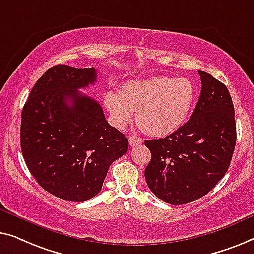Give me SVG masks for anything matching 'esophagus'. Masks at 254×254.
Wrapping results in <instances>:
<instances>
[{"label":"esophagus","mask_w":254,"mask_h":254,"mask_svg":"<svg viewBox=\"0 0 254 254\" xmlns=\"http://www.w3.org/2000/svg\"><path fill=\"white\" fill-rule=\"evenodd\" d=\"M128 142H130L131 146H137L139 144H141L142 139L137 137H128Z\"/></svg>","instance_id":"obj_1"}]
</instances>
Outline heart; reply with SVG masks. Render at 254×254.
<instances>
[{
    "mask_svg": "<svg viewBox=\"0 0 254 254\" xmlns=\"http://www.w3.org/2000/svg\"><path fill=\"white\" fill-rule=\"evenodd\" d=\"M195 100V88L188 78L158 76L126 83L119 93L107 92L103 102L113 122L123 128L135 121L152 137L173 134L188 120Z\"/></svg>",
    "mask_w": 254,
    "mask_h": 254,
    "instance_id": "1",
    "label": "heart"
}]
</instances>
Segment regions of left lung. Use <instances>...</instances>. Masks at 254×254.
Here are the masks:
<instances>
[{"mask_svg":"<svg viewBox=\"0 0 254 254\" xmlns=\"http://www.w3.org/2000/svg\"><path fill=\"white\" fill-rule=\"evenodd\" d=\"M201 92L191 119L173 134L146 140L148 188L159 199L183 205L206 195L227 173L236 145L235 109L227 86L198 71Z\"/></svg>","mask_w":254,"mask_h":254,"instance_id":"8db88e82","label":"left lung"}]
</instances>
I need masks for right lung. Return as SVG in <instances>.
Segmentation results:
<instances>
[{
    "label": "right lung",
    "mask_w": 254,
    "mask_h": 254,
    "mask_svg": "<svg viewBox=\"0 0 254 254\" xmlns=\"http://www.w3.org/2000/svg\"><path fill=\"white\" fill-rule=\"evenodd\" d=\"M95 80L94 67L53 66L35 83L21 112L20 147L28 170L42 189L66 201L95 197L110 164L128 147L101 106L78 91Z\"/></svg>",
    "instance_id": "obj_1"
}]
</instances>
